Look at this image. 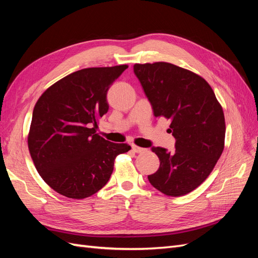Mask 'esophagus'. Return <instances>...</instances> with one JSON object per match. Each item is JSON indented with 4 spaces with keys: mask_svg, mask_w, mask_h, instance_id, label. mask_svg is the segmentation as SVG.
Masks as SVG:
<instances>
[{
    "mask_svg": "<svg viewBox=\"0 0 258 258\" xmlns=\"http://www.w3.org/2000/svg\"><path fill=\"white\" fill-rule=\"evenodd\" d=\"M132 151L136 152V153H143L146 150H145V148H143V147H140V146L136 145V144H132Z\"/></svg>",
    "mask_w": 258,
    "mask_h": 258,
    "instance_id": "esophagus-1",
    "label": "esophagus"
}]
</instances>
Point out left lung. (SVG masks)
Segmentation results:
<instances>
[{
	"instance_id": "8db88e82",
	"label": "left lung",
	"mask_w": 258,
	"mask_h": 258,
	"mask_svg": "<svg viewBox=\"0 0 258 258\" xmlns=\"http://www.w3.org/2000/svg\"><path fill=\"white\" fill-rule=\"evenodd\" d=\"M135 74L153 106L155 117L170 119L173 152L153 147L160 166L148 181L167 196L179 197L204 183L225 145L222 105L208 82L168 62L137 63Z\"/></svg>"
}]
</instances>
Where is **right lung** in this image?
I'll return each mask as SVG.
<instances>
[{
    "instance_id": "obj_1",
    "label": "right lung",
    "mask_w": 258,
    "mask_h": 258,
    "mask_svg": "<svg viewBox=\"0 0 258 258\" xmlns=\"http://www.w3.org/2000/svg\"><path fill=\"white\" fill-rule=\"evenodd\" d=\"M127 64L87 68L61 79L34 106L28 147L38 174L58 194L84 199L108 182L115 158L131 150L99 136L107 90Z\"/></svg>"
}]
</instances>
